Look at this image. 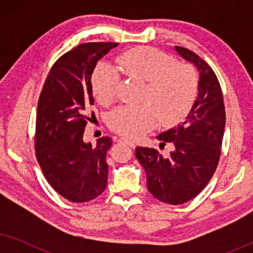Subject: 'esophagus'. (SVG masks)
<instances>
[{"label":"esophagus","instance_id":"esophagus-1","mask_svg":"<svg viewBox=\"0 0 253 253\" xmlns=\"http://www.w3.org/2000/svg\"><path fill=\"white\" fill-rule=\"evenodd\" d=\"M119 141H120V143L126 144L127 146H130V147H132V148H134V146H136V145H134L133 141H131L130 139H126V138H120Z\"/></svg>","mask_w":253,"mask_h":253}]
</instances>
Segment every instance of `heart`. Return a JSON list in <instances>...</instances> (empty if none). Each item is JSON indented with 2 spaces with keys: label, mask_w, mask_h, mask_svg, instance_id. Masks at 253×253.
Segmentation results:
<instances>
[{
  "label": "heart",
  "mask_w": 253,
  "mask_h": 253,
  "mask_svg": "<svg viewBox=\"0 0 253 253\" xmlns=\"http://www.w3.org/2000/svg\"><path fill=\"white\" fill-rule=\"evenodd\" d=\"M123 71L146 82L144 105L121 106L108 116V126L127 138H138L159 122L178 124L188 116L198 95V76L188 64H178L170 55L152 47H136L119 57ZM93 94L102 105L115 99L120 77L107 63L96 65L91 78Z\"/></svg>",
  "instance_id": "heart-1"
}]
</instances>
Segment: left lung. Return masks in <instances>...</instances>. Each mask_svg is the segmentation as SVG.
Segmentation results:
<instances>
[{
    "instance_id": "left-lung-1",
    "label": "left lung",
    "mask_w": 253,
    "mask_h": 253,
    "mask_svg": "<svg viewBox=\"0 0 253 253\" xmlns=\"http://www.w3.org/2000/svg\"><path fill=\"white\" fill-rule=\"evenodd\" d=\"M199 72L198 96L186 120L157 137L172 144L170 155L155 148L137 147L136 158L146 171L147 189L162 203L181 205L198 195L215 171L226 126L223 96L212 68L186 48L175 46Z\"/></svg>"
}]
</instances>
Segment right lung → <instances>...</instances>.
Listing matches in <instances>:
<instances>
[{"mask_svg": "<svg viewBox=\"0 0 253 253\" xmlns=\"http://www.w3.org/2000/svg\"><path fill=\"white\" fill-rule=\"evenodd\" d=\"M117 44L83 43L62 55L51 67L38 102L37 160L51 188L72 203L89 202L107 186L106 155L112 138H100L92 146L83 136L94 103L93 70Z\"/></svg>", "mask_w": 253, "mask_h": 253, "instance_id": "right-lung-1", "label": "right lung"}]
</instances>
